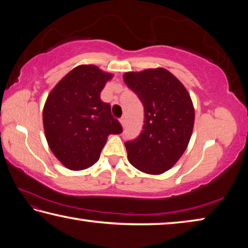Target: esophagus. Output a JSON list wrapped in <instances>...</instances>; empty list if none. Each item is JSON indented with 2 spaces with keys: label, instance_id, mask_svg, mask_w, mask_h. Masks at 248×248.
I'll use <instances>...</instances> for the list:
<instances>
[{
  "label": "esophagus",
  "instance_id": "obj_1",
  "mask_svg": "<svg viewBox=\"0 0 248 248\" xmlns=\"http://www.w3.org/2000/svg\"><path fill=\"white\" fill-rule=\"evenodd\" d=\"M119 121H120L121 125H123V127H124V124H125V118H124V117H121V118L119 119Z\"/></svg>",
  "mask_w": 248,
  "mask_h": 248
}]
</instances>
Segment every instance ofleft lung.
Returning a JSON list of instances; mask_svg holds the SVG:
<instances>
[{"label": "left lung", "instance_id": "8db88e82", "mask_svg": "<svg viewBox=\"0 0 248 248\" xmlns=\"http://www.w3.org/2000/svg\"><path fill=\"white\" fill-rule=\"evenodd\" d=\"M124 81L143 104V130L124 142L131 164L146 174L170 170L186 150L195 121L190 96L165 69L129 72Z\"/></svg>", "mask_w": 248, "mask_h": 248}]
</instances>
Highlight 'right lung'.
Instances as JSON below:
<instances>
[{
    "label": "right lung",
    "instance_id": "1",
    "mask_svg": "<svg viewBox=\"0 0 248 248\" xmlns=\"http://www.w3.org/2000/svg\"><path fill=\"white\" fill-rule=\"evenodd\" d=\"M111 78L95 65H79L69 72L49 94L44 108V128L50 149L73 170L97 162L109 134L123 127L100 92Z\"/></svg>",
    "mask_w": 248,
    "mask_h": 248
}]
</instances>
